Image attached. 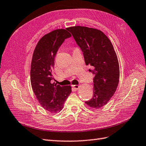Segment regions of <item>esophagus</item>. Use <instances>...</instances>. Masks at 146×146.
Returning <instances> with one entry per match:
<instances>
[{
	"mask_svg": "<svg viewBox=\"0 0 146 146\" xmlns=\"http://www.w3.org/2000/svg\"><path fill=\"white\" fill-rule=\"evenodd\" d=\"M72 86H73V87H74L75 89H76V90L78 89V88L80 87V86L78 85H72Z\"/></svg>",
	"mask_w": 146,
	"mask_h": 146,
	"instance_id": "esophagus-1",
	"label": "esophagus"
}]
</instances>
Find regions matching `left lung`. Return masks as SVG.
<instances>
[{"label": "left lung", "instance_id": "obj_1", "mask_svg": "<svg viewBox=\"0 0 146 146\" xmlns=\"http://www.w3.org/2000/svg\"><path fill=\"white\" fill-rule=\"evenodd\" d=\"M82 50L86 66L93 70V96L85 103L94 109L103 107L115 93L120 69L116 53L109 38L101 31L85 26L67 28Z\"/></svg>", "mask_w": 146, "mask_h": 146}]
</instances>
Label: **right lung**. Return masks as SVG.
<instances>
[{
	"mask_svg": "<svg viewBox=\"0 0 146 146\" xmlns=\"http://www.w3.org/2000/svg\"><path fill=\"white\" fill-rule=\"evenodd\" d=\"M71 37L68 31L56 29L44 35L35 46L31 66V82L39 103L52 113L60 112L71 93V86L52 84V69L58 50L66 38Z\"/></svg>",
	"mask_w": 146,
	"mask_h": 146,
	"instance_id": "1",
	"label": "right lung"
}]
</instances>
